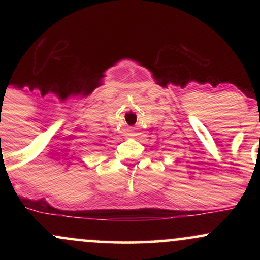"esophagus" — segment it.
<instances>
[{"label": "esophagus", "mask_w": 260, "mask_h": 260, "mask_svg": "<svg viewBox=\"0 0 260 260\" xmlns=\"http://www.w3.org/2000/svg\"><path fill=\"white\" fill-rule=\"evenodd\" d=\"M127 136H129V137H133L134 136L133 128H128V129H127Z\"/></svg>", "instance_id": "obj_1"}]
</instances>
